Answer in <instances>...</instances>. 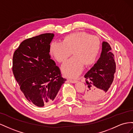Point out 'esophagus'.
I'll use <instances>...</instances> for the list:
<instances>
[{
  "label": "esophagus",
  "instance_id": "34e87169",
  "mask_svg": "<svg viewBox=\"0 0 133 133\" xmlns=\"http://www.w3.org/2000/svg\"><path fill=\"white\" fill-rule=\"evenodd\" d=\"M67 81L70 83H76L77 81L76 80H71V79H68Z\"/></svg>",
  "mask_w": 133,
  "mask_h": 133
}]
</instances>
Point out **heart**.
Here are the masks:
<instances>
[{
  "mask_svg": "<svg viewBox=\"0 0 133 133\" xmlns=\"http://www.w3.org/2000/svg\"><path fill=\"white\" fill-rule=\"evenodd\" d=\"M100 50L99 39L82 32L70 34L63 42L53 41L50 46L51 54L59 62L65 61L73 52V57L61 66L63 74L70 78L77 77L82 72L85 64L89 66L95 62Z\"/></svg>",
  "mask_w": 133,
  "mask_h": 133,
  "instance_id": "b5f03b06",
  "label": "heart"
}]
</instances>
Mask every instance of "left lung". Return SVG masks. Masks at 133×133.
I'll use <instances>...</instances> for the list:
<instances>
[{
  "mask_svg": "<svg viewBox=\"0 0 133 133\" xmlns=\"http://www.w3.org/2000/svg\"><path fill=\"white\" fill-rule=\"evenodd\" d=\"M111 50L109 44L102 42L99 58L84 76L88 87L82 97L86 101H101L110 92L116 70L114 55Z\"/></svg>",
  "mask_w": 133,
  "mask_h": 133,
  "instance_id": "8db88e82",
  "label": "left lung"
}]
</instances>
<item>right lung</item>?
Returning a JSON list of instances; mask_svg holds the SVG:
<instances>
[{"instance_id":"add662e5","label":"right lung","mask_w":133,"mask_h":133,"mask_svg":"<svg viewBox=\"0 0 133 133\" xmlns=\"http://www.w3.org/2000/svg\"><path fill=\"white\" fill-rule=\"evenodd\" d=\"M54 33H44L25 39L14 52L13 72L21 90L38 107L54 102L66 81L50 55Z\"/></svg>"}]
</instances>
